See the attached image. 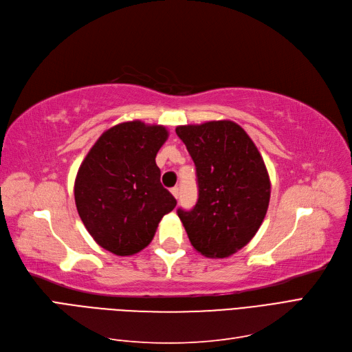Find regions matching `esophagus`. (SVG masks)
I'll return each mask as SVG.
<instances>
[{"instance_id":"esophagus-1","label":"esophagus","mask_w":352,"mask_h":352,"mask_svg":"<svg viewBox=\"0 0 352 352\" xmlns=\"http://www.w3.org/2000/svg\"><path fill=\"white\" fill-rule=\"evenodd\" d=\"M171 192H173V196H174L175 199H178V196H179V190H178V187H173V188H171Z\"/></svg>"}]
</instances>
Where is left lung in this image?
<instances>
[{
    "label": "left lung",
    "mask_w": 352,
    "mask_h": 352,
    "mask_svg": "<svg viewBox=\"0 0 352 352\" xmlns=\"http://www.w3.org/2000/svg\"><path fill=\"white\" fill-rule=\"evenodd\" d=\"M196 165L199 200L178 209L194 250L226 258L248 243L267 214L271 183L261 153L230 120L175 129Z\"/></svg>",
    "instance_id": "8db88e82"
}]
</instances>
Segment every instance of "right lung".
I'll list each match as a JSON object with an SVG mask.
<instances>
[{
	"label": "right lung",
	"mask_w": 352,
	"mask_h": 352,
	"mask_svg": "<svg viewBox=\"0 0 352 352\" xmlns=\"http://www.w3.org/2000/svg\"><path fill=\"white\" fill-rule=\"evenodd\" d=\"M168 130L140 120L116 124L89 149L75 178V204L101 248L133 255L151 243L177 200L161 184L156 153Z\"/></svg>",
	"instance_id": "1"
}]
</instances>
